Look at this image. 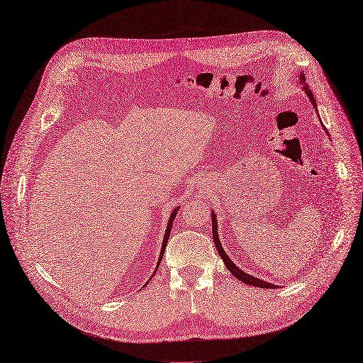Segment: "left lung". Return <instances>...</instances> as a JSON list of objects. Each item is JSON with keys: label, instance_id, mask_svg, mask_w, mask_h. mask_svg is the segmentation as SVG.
Instances as JSON below:
<instances>
[{"label": "left lung", "instance_id": "8db88e82", "mask_svg": "<svg viewBox=\"0 0 363 363\" xmlns=\"http://www.w3.org/2000/svg\"><path fill=\"white\" fill-rule=\"evenodd\" d=\"M301 82H303V90H304V93L308 96V99H310V101H312V105L315 106V109L318 111V106H316V101H315V97H313V94H312V90L308 89V85L306 84V79H304V75L303 74H300V78H298ZM326 131V130H325ZM211 220H213V239H214V244H216V248H217V251H218V254H220V257L223 258V262H224V264H226V267L230 270V273L235 276L236 279H239L240 282H244V284H247V285H252V286H260V288H278V285H273V284H269V282H266V281H262V279H258V278H254L252 274H248V273H245V272H242L240 270L232 260H230V257L224 252V250H223V247H221V244H220V239H218V230H217V217H216V214L213 213L211 214Z\"/></svg>", "mask_w": 363, "mask_h": 363}]
</instances>
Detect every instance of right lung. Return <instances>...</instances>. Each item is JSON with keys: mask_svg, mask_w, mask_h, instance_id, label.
I'll list each match as a JSON object with an SVG mask.
<instances>
[{"mask_svg": "<svg viewBox=\"0 0 363 363\" xmlns=\"http://www.w3.org/2000/svg\"><path fill=\"white\" fill-rule=\"evenodd\" d=\"M180 208V206H177V208L171 213V217L168 220V224H167V230H165V235H164V240H162V247H161V254H160V260H158V264L157 267L160 266L161 260H162V255H164V251H165V247H167V242H168V238H169V232H171V228H172V221H174L176 218V214H177V210Z\"/></svg>", "mask_w": 363, "mask_h": 363, "instance_id": "1", "label": "right lung"}]
</instances>
